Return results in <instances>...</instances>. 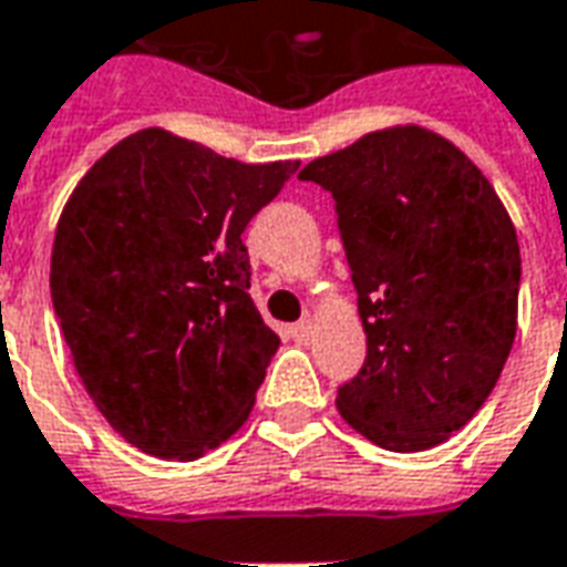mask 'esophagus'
Segmentation results:
<instances>
[{
  "mask_svg": "<svg viewBox=\"0 0 567 567\" xmlns=\"http://www.w3.org/2000/svg\"><path fill=\"white\" fill-rule=\"evenodd\" d=\"M288 333L295 337V340H309V333H312V321H297L288 328Z\"/></svg>",
  "mask_w": 567,
  "mask_h": 567,
  "instance_id": "obj_1",
  "label": "esophagus"
}]
</instances>
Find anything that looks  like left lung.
Returning <instances> with one entry per match:
<instances>
[{"mask_svg": "<svg viewBox=\"0 0 567 567\" xmlns=\"http://www.w3.org/2000/svg\"><path fill=\"white\" fill-rule=\"evenodd\" d=\"M300 178L333 197L368 333L337 410L382 450H431L474 419L511 355L523 272L511 215L462 151L413 124Z\"/></svg>", "mask_w": 567, "mask_h": 567, "instance_id": "1", "label": "left lung"}]
</instances>
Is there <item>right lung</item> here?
Segmentation results:
<instances>
[{
    "label": "right lung",
    "mask_w": 567,
    "mask_h": 567,
    "mask_svg": "<svg viewBox=\"0 0 567 567\" xmlns=\"http://www.w3.org/2000/svg\"><path fill=\"white\" fill-rule=\"evenodd\" d=\"M297 166L151 127L72 190L51 300L93 404L142 452L194 462L251 413L279 337L248 295L243 230Z\"/></svg>",
    "instance_id": "obj_1"
}]
</instances>
